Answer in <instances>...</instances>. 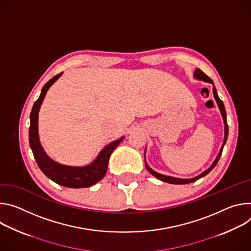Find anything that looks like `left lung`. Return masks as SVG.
Listing matches in <instances>:
<instances>
[{"instance_id": "1", "label": "left lung", "mask_w": 251, "mask_h": 251, "mask_svg": "<svg viewBox=\"0 0 251 251\" xmlns=\"http://www.w3.org/2000/svg\"><path fill=\"white\" fill-rule=\"evenodd\" d=\"M193 76L196 77V78H198V79L203 80V81H205V82H210V83H212V85H213V81L211 80V78L208 77V76H207L202 71H201L200 69H197V70H196V72H194ZM213 97H214V99H215V100H216V102H217V105H218V107H219V110H220V114H221V116H222V119H224V123H225V140H224V144H222V146H221V149H220V151H219L218 155L216 156V158H215V160L212 162V164L209 166V169H207L205 172H203L202 174H201L200 176H196V177H192V178H178V177H173V176H169L160 175V174H158V173L152 171V170L150 168V166H149V164L147 163V161H145V162H146V168H147V170H148L153 176H155L156 178H158V179L161 180V181L168 182V183H172V184H186V183L193 182V181H196V180H198V179H200V178L205 176L208 173H210V172L214 169V166L217 164V162H218V160H219V158H220V156H221L222 150H224V147H225V145H226V140H227V136H228V126H227V121H226V111L225 104H224V102H222V100L219 99L214 85H213Z\"/></svg>"}]
</instances>
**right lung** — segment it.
Wrapping results in <instances>:
<instances>
[{"mask_svg":"<svg viewBox=\"0 0 251 251\" xmlns=\"http://www.w3.org/2000/svg\"><path fill=\"white\" fill-rule=\"evenodd\" d=\"M62 75V73L54 75L43 87L39 99L35 101L31 111V124L29 129V142L34 157L38 163L40 170L44 175L60 185L72 188L90 187L99 182L105 175L110 154L116 148L122 143L124 136L119 140L110 143L99 153L97 158L86 166H69L58 163L48 156L39 140L38 131V117L39 110L45 96L52 83Z\"/></svg>","mask_w":251,"mask_h":251,"instance_id":"1","label":"right lung"}]
</instances>
